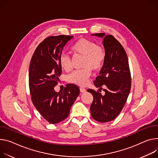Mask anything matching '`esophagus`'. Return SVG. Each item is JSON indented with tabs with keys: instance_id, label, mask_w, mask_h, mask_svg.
<instances>
[{
	"instance_id": "esophagus-1",
	"label": "esophagus",
	"mask_w": 158,
	"mask_h": 158,
	"mask_svg": "<svg viewBox=\"0 0 158 158\" xmlns=\"http://www.w3.org/2000/svg\"><path fill=\"white\" fill-rule=\"evenodd\" d=\"M80 91H81V93H85V91H86V90H85V89H84V88H80Z\"/></svg>"
}]
</instances>
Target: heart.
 <instances>
[{"label":"heart","mask_w":158,"mask_h":158,"mask_svg":"<svg viewBox=\"0 0 158 158\" xmlns=\"http://www.w3.org/2000/svg\"><path fill=\"white\" fill-rule=\"evenodd\" d=\"M72 51L83 56L81 67L83 69L75 70L67 76L69 82L78 85H85L91 75V70L98 71L102 67L105 59V53L103 48L96 45L93 41L81 38L78 40L71 48ZM59 65L65 70L71 69L70 58L66 53H62L59 56Z\"/></svg>","instance_id":"obj_1"}]
</instances>
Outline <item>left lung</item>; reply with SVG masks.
Returning a JSON list of instances; mask_svg holds the SVG:
<instances>
[{
    "label": "left lung",
    "instance_id": "8db88e82",
    "mask_svg": "<svg viewBox=\"0 0 158 158\" xmlns=\"http://www.w3.org/2000/svg\"><path fill=\"white\" fill-rule=\"evenodd\" d=\"M91 35L103 39L105 59L94 84L102 89L105 86V94L88 89L93 96L91 114L99 122H108L116 118L127 102L131 88V72L126 52L115 38L105 33Z\"/></svg>",
    "mask_w": 158,
    "mask_h": 158
}]
</instances>
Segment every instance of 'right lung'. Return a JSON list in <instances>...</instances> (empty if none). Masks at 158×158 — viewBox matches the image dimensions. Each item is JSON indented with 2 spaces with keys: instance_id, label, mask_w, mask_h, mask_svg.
Masks as SVG:
<instances>
[{
  "instance_id": "add662e5",
  "label": "right lung",
  "mask_w": 158,
  "mask_h": 158,
  "mask_svg": "<svg viewBox=\"0 0 158 158\" xmlns=\"http://www.w3.org/2000/svg\"><path fill=\"white\" fill-rule=\"evenodd\" d=\"M74 36L59 35L47 38L37 47L29 69V86L32 102L47 121L52 124L65 120L79 94L74 84H67L63 91L55 92L62 73L59 56L64 46Z\"/></svg>"
}]
</instances>
